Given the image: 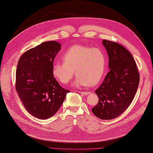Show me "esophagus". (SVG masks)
<instances>
[{
	"label": "esophagus",
	"instance_id": "34e87169",
	"mask_svg": "<svg viewBox=\"0 0 153 153\" xmlns=\"http://www.w3.org/2000/svg\"><path fill=\"white\" fill-rule=\"evenodd\" d=\"M79 93H80V94H83V95H88V94H89V92H80V91H79Z\"/></svg>",
	"mask_w": 153,
	"mask_h": 153
}]
</instances>
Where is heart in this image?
I'll return each instance as SVG.
<instances>
[{
  "label": "heart",
  "mask_w": 153,
  "mask_h": 153,
  "mask_svg": "<svg viewBox=\"0 0 153 153\" xmlns=\"http://www.w3.org/2000/svg\"><path fill=\"white\" fill-rule=\"evenodd\" d=\"M62 60L54 62L52 67L54 76L62 84L70 82L75 73L74 86H94L105 74L106 56L100 48L82 45L72 46L63 54Z\"/></svg>",
  "instance_id": "1"
}]
</instances>
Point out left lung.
Listing matches in <instances>:
<instances>
[{
  "label": "left lung",
  "mask_w": 153,
  "mask_h": 153,
  "mask_svg": "<svg viewBox=\"0 0 153 153\" xmlns=\"http://www.w3.org/2000/svg\"><path fill=\"white\" fill-rule=\"evenodd\" d=\"M109 59L110 71L94 92L99 102L92 108L102 120L117 118L131 104L139 84V73L132 54L122 45L103 40Z\"/></svg>",
  "instance_id": "left-lung-1"
}]
</instances>
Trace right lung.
<instances>
[{
    "label": "right lung",
    "instance_id": "add662e5",
    "mask_svg": "<svg viewBox=\"0 0 153 153\" xmlns=\"http://www.w3.org/2000/svg\"><path fill=\"white\" fill-rule=\"evenodd\" d=\"M61 45L56 41L41 43L20 57L16 71V91L30 114L47 119L58 111L69 91L61 87L52 72Z\"/></svg>",
    "mask_w": 153,
    "mask_h": 153
}]
</instances>
